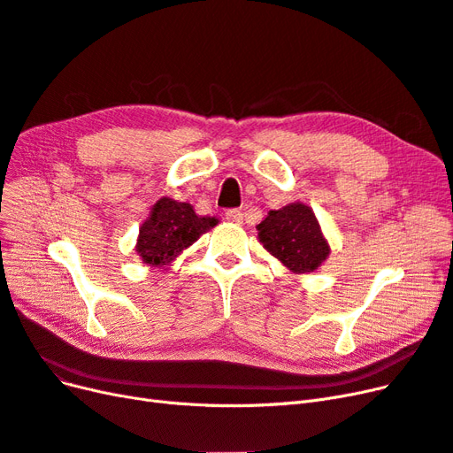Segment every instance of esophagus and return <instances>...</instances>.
I'll return each instance as SVG.
<instances>
[{
	"mask_svg": "<svg viewBox=\"0 0 453 453\" xmlns=\"http://www.w3.org/2000/svg\"><path fill=\"white\" fill-rule=\"evenodd\" d=\"M225 217L228 219V221H232V223H236V225H240V223L243 221V213H242L240 210H236V208H232V210H226Z\"/></svg>",
	"mask_w": 453,
	"mask_h": 453,
	"instance_id": "esophagus-1",
	"label": "esophagus"
}]
</instances>
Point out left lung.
<instances>
[{
    "label": "left lung",
    "mask_w": 453,
    "mask_h": 453,
    "mask_svg": "<svg viewBox=\"0 0 453 453\" xmlns=\"http://www.w3.org/2000/svg\"><path fill=\"white\" fill-rule=\"evenodd\" d=\"M257 230L265 250L296 273L313 272L331 251L313 211L300 202L268 211Z\"/></svg>",
    "instance_id": "left-lung-1"
}]
</instances>
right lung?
I'll use <instances>...</instances> for the list:
<instances>
[{"instance_id":"1","label":"right lung","mask_w":453,"mask_h":453,"mask_svg":"<svg viewBox=\"0 0 453 453\" xmlns=\"http://www.w3.org/2000/svg\"><path fill=\"white\" fill-rule=\"evenodd\" d=\"M215 225L217 219L196 215L190 203L160 198L140 228L135 251L143 263L164 266Z\"/></svg>"}]
</instances>
